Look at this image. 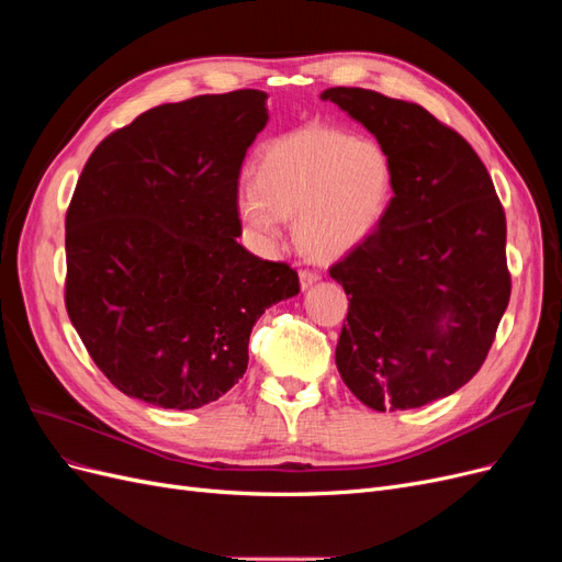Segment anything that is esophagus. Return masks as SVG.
<instances>
[{"label": "esophagus", "instance_id": "esophagus-1", "mask_svg": "<svg viewBox=\"0 0 562 562\" xmlns=\"http://www.w3.org/2000/svg\"><path fill=\"white\" fill-rule=\"evenodd\" d=\"M316 281H318L316 271H310V269H302V271H300V285H302V291H307V288H312Z\"/></svg>", "mask_w": 562, "mask_h": 562}]
</instances>
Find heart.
Listing matches in <instances>:
<instances>
[{
	"instance_id": "1",
	"label": "heart",
	"mask_w": 562,
	"mask_h": 562,
	"mask_svg": "<svg viewBox=\"0 0 562 562\" xmlns=\"http://www.w3.org/2000/svg\"><path fill=\"white\" fill-rule=\"evenodd\" d=\"M394 164L372 138L330 126H302L269 140L258 180L236 184L234 209L248 239L267 248L295 217L297 246L318 262L359 248L386 215Z\"/></svg>"
}]
</instances>
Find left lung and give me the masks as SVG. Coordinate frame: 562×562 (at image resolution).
Masks as SVG:
<instances>
[{"label": "left lung", "instance_id": "1", "mask_svg": "<svg viewBox=\"0 0 562 562\" xmlns=\"http://www.w3.org/2000/svg\"><path fill=\"white\" fill-rule=\"evenodd\" d=\"M321 100L394 164L380 227L330 269L349 295L339 375L380 413L446 398L481 370L512 295L495 184L462 135L415 103L345 87Z\"/></svg>", "mask_w": 562, "mask_h": 562}]
</instances>
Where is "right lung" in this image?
Here are the masks:
<instances>
[{
    "label": "right lung",
    "instance_id": "obj_1",
    "mask_svg": "<svg viewBox=\"0 0 562 562\" xmlns=\"http://www.w3.org/2000/svg\"><path fill=\"white\" fill-rule=\"evenodd\" d=\"M269 122L244 89L151 108L100 143L65 217V307L126 396L171 411L217 401L248 366L255 323L297 271L239 241L236 184Z\"/></svg>",
    "mask_w": 562,
    "mask_h": 562
}]
</instances>
